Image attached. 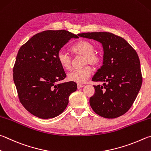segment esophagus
Wrapping results in <instances>:
<instances>
[{"mask_svg": "<svg viewBox=\"0 0 151 151\" xmlns=\"http://www.w3.org/2000/svg\"><path fill=\"white\" fill-rule=\"evenodd\" d=\"M84 86V85H83V84H77V88H82Z\"/></svg>", "mask_w": 151, "mask_h": 151, "instance_id": "esophagus-1", "label": "esophagus"}]
</instances>
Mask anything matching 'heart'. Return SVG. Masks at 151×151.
<instances>
[{
	"mask_svg": "<svg viewBox=\"0 0 151 151\" xmlns=\"http://www.w3.org/2000/svg\"><path fill=\"white\" fill-rule=\"evenodd\" d=\"M71 52L75 55H83V65L89 64L92 66H97L100 64L102 58L96 53V47L92 43L88 41H82L73 45L70 49ZM57 59L61 67L65 70H69L72 65L70 56L63 51H59L57 53ZM92 70L88 65L73 70L68 74V80L78 84L85 83L91 75Z\"/></svg>",
	"mask_w": 151,
	"mask_h": 151,
	"instance_id": "b5f03b06",
	"label": "heart"
}]
</instances>
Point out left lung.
I'll return each instance as SVG.
<instances>
[{
    "label": "left lung",
    "instance_id": "1",
    "mask_svg": "<svg viewBox=\"0 0 151 151\" xmlns=\"http://www.w3.org/2000/svg\"><path fill=\"white\" fill-rule=\"evenodd\" d=\"M78 36L102 43L103 65L93 81L104 82L94 86L90 105L95 113L106 118H116L125 114L135 100L142 85L140 61L137 53L123 38L109 32H88Z\"/></svg>",
    "mask_w": 151,
    "mask_h": 151
}]
</instances>
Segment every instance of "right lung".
<instances>
[{"label":"right lung","instance_id":"obj_1","mask_svg":"<svg viewBox=\"0 0 151 151\" xmlns=\"http://www.w3.org/2000/svg\"><path fill=\"white\" fill-rule=\"evenodd\" d=\"M72 38L78 37L66 30H47L34 35L19 49L14 82L21 104L39 118H53L63 113L77 88L74 82L59 83L66 75L57 53Z\"/></svg>","mask_w":151,"mask_h":151}]
</instances>
